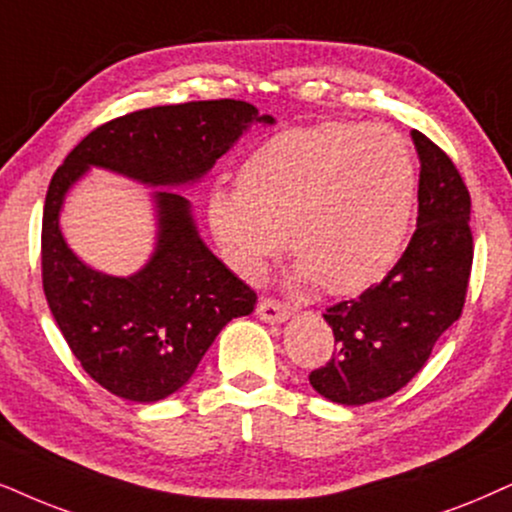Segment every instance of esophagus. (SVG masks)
<instances>
[{
    "instance_id": "esophagus-1",
    "label": "esophagus",
    "mask_w": 512,
    "mask_h": 512,
    "mask_svg": "<svg viewBox=\"0 0 512 512\" xmlns=\"http://www.w3.org/2000/svg\"><path fill=\"white\" fill-rule=\"evenodd\" d=\"M257 316L267 323H283L290 316V307L288 304L274 300V297H267L257 304Z\"/></svg>"
}]
</instances>
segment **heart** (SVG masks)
<instances>
[{
    "label": "heart",
    "mask_w": 512,
    "mask_h": 512,
    "mask_svg": "<svg viewBox=\"0 0 512 512\" xmlns=\"http://www.w3.org/2000/svg\"><path fill=\"white\" fill-rule=\"evenodd\" d=\"M416 196L411 148L397 132L328 122L255 148L238 167L236 191L208 198V226L226 264L248 281L264 274L286 234L297 278L352 295L399 260Z\"/></svg>",
    "instance_id": "b5f03b06"
}]
</instances>
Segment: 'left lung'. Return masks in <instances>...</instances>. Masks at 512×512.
Wrapping results in <instances>:
<instances>
[{
  "mask_svg": "<svg viewBox=\"0 0 512 512\" xmlns=\"http://www.w3.org/2000/svg\"><path fill=\"white\" fill-rule=\"evenodd\" d=\"M418 229L399 262L354 300L326 309L335 352L309 375L321 397L361 406L399 392L463 312L472 269L470 193L442 148L413 129Z\"/></svg>",
  "mask_w": 512,
  "mask_h": 512,
  "instance_id": "obj_1",
  "label": "left lung"
}]
</instances>
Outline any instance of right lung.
I'll return each instance as SVG.
<instances>
[{
    "label": "right lung",
    "mask_w": 512,
    "mask_h": 512,
    "mask_svg": "<svg viewBox=\"0 0 512 512\" xmlns=\"http://www.w3.org/2000/svg\"><path fill=\"white\" fill-rule=\"evenodd\" d=\"M252 103L219 99L155 106L89 132L51 177L42 217V283L68 347L115 397L151 404L189 383L219 331L255 309V290L198 234L179 186L196 184L250 125H274ZM92 166L158 188L156 250L132 277L87 268L57 217Z\"/></svg>",
    "instance_id": "add662e5"
}]
</instances>
